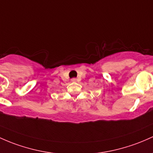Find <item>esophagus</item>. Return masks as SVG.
<instances>
[{
	"label": "esophagus",
	"instance_id": "34e87169",
	"mask_svg": "<svg viewBox=\"0 0 153 153\" xmlns=\"http://www.w3.org/2000/svg\"><path fill=\"white\" fill-rule=\"evenodd\" d=\"M75 80H76L75 78H73V79H72V81H75Z\"/></svg>",
	"mask_w": 153,
	"mask_h": 153
}]
</instances>
